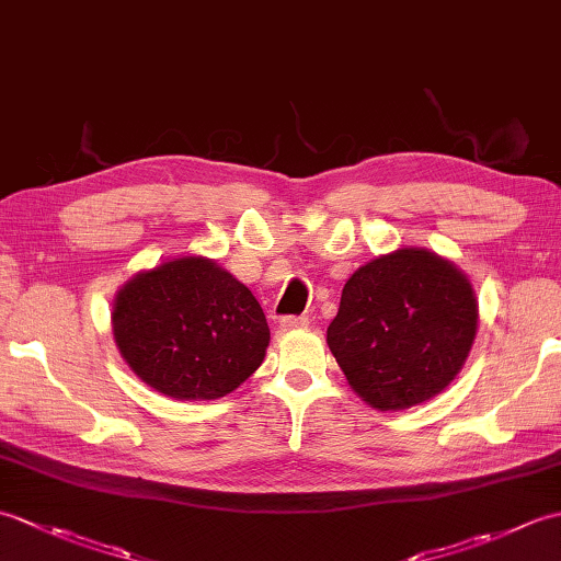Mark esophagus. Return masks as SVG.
Returning a JSON list of instances; mask_svg holds the SVG:
<instances>
[{
    "instance_id": "34e87169",
    "label": "esophagus",
    "mask_w": 561,
    "mask_h": 561,
    "mask_svg": "<svg viewBox=\"0 0 561 561\" xmlns=\"http://www.w3.org/2000/svg\"><path fill=\"white\" fill-rule=\"evenodd\" d=\"M308 325V318H296V316H284L277 320L274 330L277 332H291V330H301Z\"/></svg>"
}]
</instances>
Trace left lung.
Returning <instances> with one entry per match:
<instances>
[{"label":"left lung","instance_id":"obj_1","mask_svg":"<svg viewBox=\"0 0 561 561\" xmlns=\"http://www.w3.org/2000/svg\"><path fill=\"white\" fill-rule=\"evenodd\" d=\"M478 323L468 274L432 250L408 245L347 279L328 347L356 396L374 410L398 412L450 386Z\"/></svg>","mask_w":561,"mask_h":561}]
</instances>
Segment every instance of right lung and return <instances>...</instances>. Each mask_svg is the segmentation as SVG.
<instances>
[{
    "instance_id": "1",
    "label": "right lung",
    "mask_w": 561,
    "mask_h": 561,
    "mask_svg": "<svg viewBox=\"0 0 561 561\" xmlns=\"http://www.w3.org/2000/svg\"><path fill=\"white\" fill-rule=\"evenodd\" d=\"M111 325L133 374L173 400L229 396L257 371L270 344L253 291L202 255L133 274L115 294Z\"/></svg>"
}]
</instances>
